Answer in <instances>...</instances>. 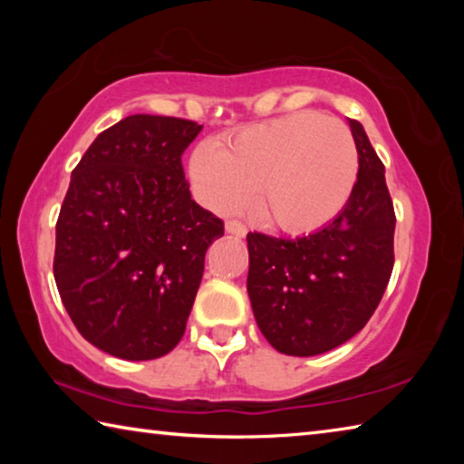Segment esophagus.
Masks as SVG:
<instances>
[{
	"label": "esophagus",
	"mask_w": 464,
	"mask_h": 464,
	"mask_svg": "<svg viewBox=\"0 0 464 464\" xmlns=\"http://www.w3.org/2000/svg\"><path fill=\"white\" fill-rule=\"evenodd\" d=\"M225 231L231 235H237V237H246L247 235V227L239 223V221H227L225 223Z\"/></svg>",
	"instance_id": "esophagus-1"
}]
</instances>
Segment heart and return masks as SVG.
I'll return each mask as SVG.
<instances>
[{
	"label": "heart",
	"instance_id": "b5f03b06",
	"mask_svg": "<svg viewBox=\"0 0 464 464\" xmlns=\"http://www.w3.org/2000/svg\"><path fill=\"white\" fill-rule=\"evenodd\" d=\"M190 178L210 208L239 207L257 192L266 223L309 233L345 207L358 178V151L343 122L296 112L241 130L223 149L202 143L192 153Z\"/></svg>",
	"mask_w": 464,
	"mask_h": 464
}]
</instances>
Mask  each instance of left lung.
<instances>
[{"label": "left lung", "mask_w": 464, "mask_h": 464, "mask_svg": "<svg viewBox=\"0 0 464 464\" xmlns=\"http://www.w3.org/2000/svg\"><path fill=\"white\" fill-rule=\"evenodd\" d=\"M358 178L332 223L296 239L247 235V295L256 324L286 356H317L348 342L379 307L392 272L395 210L384 166L350 121Z\"/></svg>", "instance_id": "8db88e82"}]
</instances>
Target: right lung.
Here are the masks:
<instances>
[{
  "instance_id": "obj_1",
  "label": "right lung",
  "mask_w": 464,
  "mask_h": 464,
  "mask_svg": "<svg viewBox=\"0 0 464 464\" xmlns=\"http://www.w3.org/2000/svg\"><path fill=\"white\" fill-rule=\"evenodd\" d=\"M202 124L132 114L77 163L54 243V282L85 340L153 360L182 340L223 221L192 200L182 153Z\"/></svg>"
}]
</instances>
